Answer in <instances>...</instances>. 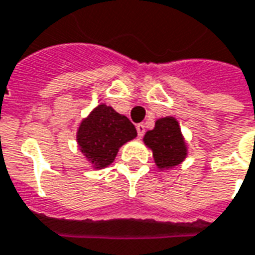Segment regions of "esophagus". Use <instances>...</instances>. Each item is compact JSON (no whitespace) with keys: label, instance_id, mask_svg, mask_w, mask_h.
<instances>
[{"label":"esophagus","instance_id":"1","mask_svg":"<svg viewBox=\"0 0 255 255\" xmlns=\"http://www.w3.org/2000/svg\"><path fill=\"white\" fill-rule=\"evenodd\" d=\"M136 131H138L139 138H142V136H143L144 131H146V129H144V124H138V126H136Z\"/></svg>","mask_w":255,"mask_h":255}]
</instances>
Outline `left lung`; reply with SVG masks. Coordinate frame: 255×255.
<instances>
[{
    "mask_svg": "<svg viewBox=\"0 0 255 255\" xmlns=\"http://www.w3.org/2000/svg\"><path fill=\"white\" fill-rule=\"evenodd\" d=\"M143 142L153 151L155 165L161 171L182 164L188 154L179 122L172 116L158 119L154 128L144 133Z\"/></svg>",
    "mask_w": 255,
    "mask_h": 255,
    "instance_id": "1",
    "label": "left lung"
}]
</instances>
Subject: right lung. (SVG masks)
<instances>
[{"label": "right lung", "mask_w": 255, "mask_h": 255, "mask_svg": "<svg viewBox=\"0 0 255 255\" xmlns=\"http://www.w3.org/2000/svg\"><path fill=\"white\" fill-rule=\"evenodd\" d=\"M135 138L136 129L132 123L105 104L90 112L76 132L79 150L94 169L111 165L123 144Z\"/></svg>", "instance_id": "1"}]
</instances>
